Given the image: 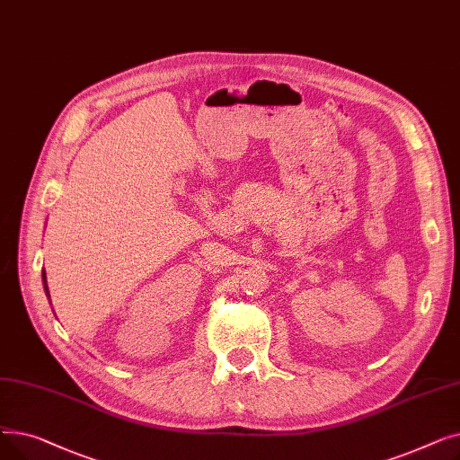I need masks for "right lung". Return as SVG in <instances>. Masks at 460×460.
<instances>
[{
    "instance_id": "right-lung-1",
    "label": "right lung",
    "mask_w": 460,
    "mask_h": 460,
    "mask_svg": "<svg viewBox=\"0 0 460 460\" xmlns=\"http://www.w3.org/2000/svg\"><path fill=\"white\" fill-rule=\"evenodd\" d=\"M42 279H44V288H46V295H48V285H46V278L42 276Z\"/></svg>"
}]
</instances>
